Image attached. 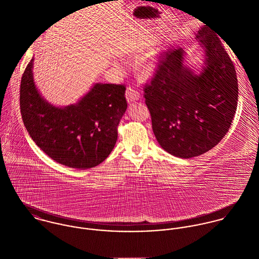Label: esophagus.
<instances>
[{
    "label": "esophagus",
    "mask_w": 259,
    "mask_h": 259,
    "mask_svg": "<svg viewBox=\"0 0 259 259\" xmlns=\"http://www.w3.org/2000/svg\"><path fill=\"white\" fill-rule=\"evenodd\" d=\"M125 98L128 103H132V102L138 101L141 98V94L136 89L128 87L125 91Z\"/></svg>",
    "instance_id": "1"
}]
</instances>
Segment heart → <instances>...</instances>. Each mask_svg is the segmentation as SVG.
I'll use <instances>...</instances> for the list:
<instances>
[{
	"mask_svg": "<svg viewBox=\"0 0 259 259\" xmlns=\"http://www.w3.org/2000/svg\"><path fill=\"white\" fill-rule=\"evenodd\" d=\"M156 69V59L154 55H148L140 59L135 65V71L142 78H148L154 74Z\"/></svg>",
	"mask_w": 259,
	"mask_h": 259,
	"instance_id": "1",
	"label": "heart"
}]
</instances>
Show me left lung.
Listing matches in <instances>:
<instances>
[{
  "label": "left lung",
  "mask_w": 259,
  "mask_h": 259,
  "mask_svg": "<svg viewBox=\"0 0 259 259\" xmlns=\"http://www.w3.org/2000/svg\"><path fill=\"white\" fill-rule=\"evenodd\" d=\"M195 37L205 52L200 74L185 66L180 48L166 53L144 88L155 139L182 158L203 154L222 141L238 100L236 72L220 37L205 26Z\"/></svg>",
  "instance_id": "8db88e82"
}]
</instances>
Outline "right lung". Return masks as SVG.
<instances>
[{
    "instance_id": "add662e5",
    "label": "right lung",
    "mask_w": 259,
    "mask_h": 259,
    "mask_svg": "<svg viewBox=\"0 0 259 259\" xmlns=\"http://www.w3.org/2000/svg\"><path fill=\"white\" fill-rule=\"evenodd\" d=\"M34 59L21 80L20 108L32 140L55 161L87 169L102 163L117 140V126L127 108L124 84L96 83L75 105L58 108L37 92Z\"/></svg>"
}]
</instances>
